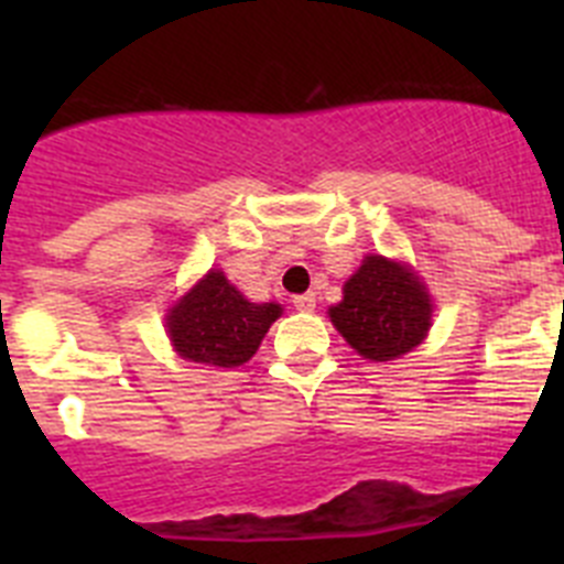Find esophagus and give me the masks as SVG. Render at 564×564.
<instances>
[{
    "mask_svg": "<svg viewBox=\"0 0 564 564\" xmlns=\"http://www.w3.org/2000/svg\"><path fill=\"white\" fill-rule=\"evenodd\" d=\"M293 307L299 313H313L316 311V293H299V296H293Z\"/></svg>",
    "mask_w": 564,
    "mask_h": 564,
    "instance_id": "esophagus-1",
    "label": "esophagus"
}]
</instances>
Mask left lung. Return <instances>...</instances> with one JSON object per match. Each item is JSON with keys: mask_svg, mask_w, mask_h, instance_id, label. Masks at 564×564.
Instances as JSON below:
<instances>
[{"mask_svg": "<svg viewBox=\"0 0 564 564\" xmlns=\"http://www.w3.org/2000/svg\"><path fill=\"white\" fill-rule=\"evenodd\" d=\"M336 330L370 361H392L423 341L432 322L430 293L410 268L367 257L330 307Z\"/></svg>", "mask_w": 564, "mask_h": 564, "instance_id": "left-lung-1", "label": "left lung"}]
</instances>
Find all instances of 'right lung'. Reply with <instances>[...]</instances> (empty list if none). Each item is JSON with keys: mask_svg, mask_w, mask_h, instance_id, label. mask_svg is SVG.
<instances>
[{"mask_svg": "<svg viewBox=\"0 0 564 564\" xmlns=\"http://www.w3.org/2000/svg\"><path fill=\"white\" fill-rule=\"evenodd\" d=\"M282 307L253 305L220 271H208L169 313V338L183 358L208 367H239L257 352Z\"/></svg>", "mask_w": 564, "mask_h": 564, "instance_id": "right-lung-1", "label": "right lung"}]
</instances>
